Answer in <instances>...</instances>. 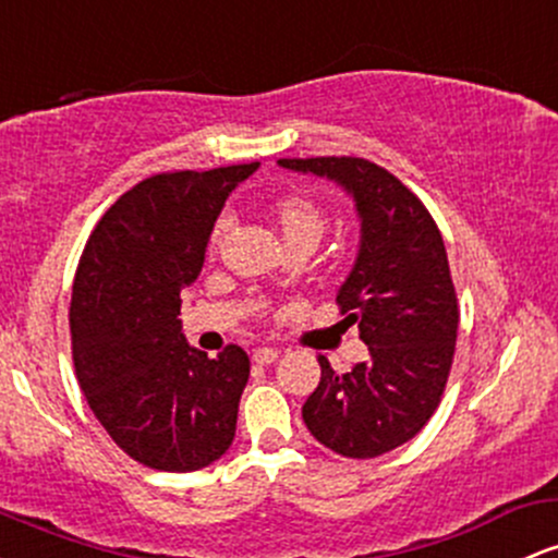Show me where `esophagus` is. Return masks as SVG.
Masks as SVG:
<instances>
[{
  "mask_svg": "<svg viewBox=\"0 0 558 558\" xmlns=\"http://www.w3.org/2000/svg\"><path fill=\"white\" fill-rule=\"evenodd\" d=\"M278 349H272V347H259V349H254V354H251V360H254V363H259V365H269V363H275V360H278Z\"/></svg>",
  "mask_w": 558,
  "mask_h": 558,
  "instance_id": "1",
  "label": "esophagus"
}]
</instances>
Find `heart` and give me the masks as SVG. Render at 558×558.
<instances>
[{"mask_svg": "<svg viewBox=\"0 0 558 558\" xmlns=\"http://www.w3.org/2000/svg\"><path fill=\"white\" fill-rule=\"evenodd\" d=\"M269 217H272L275 228L280 232V241H283V248L289 246H310L315 248L320 243V238L326 235L328 230V214L323 211V206L317 201H312L310 195L293 193V195H283L272 204L269 209ZM230 222L228 219H217L211 230V241L209 248L211 254H217L219 246L228 238Z\"/></svg>", "mask_w": 558, "mask_h": 558, "instance_id": "obj_1", "label": "heart"}]
</instances>
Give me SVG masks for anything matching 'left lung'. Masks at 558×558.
<instances>
[{"instance_id": "8db88e82", "label": "left lung", "mask_w": 558, "mask_h": 558, "mask_svg": "<svg viewBox=\"0 0 558 558\" xmlns=\"http://www.w3.org/2000/svg\"><path fill=\"white\" fill-rule=\"evenodd\" d=\"M280 167L344 187L360 217V248L336 302L368 360L320 384L302 408L310 434L344 458H376L413 439L439 405L458 336L448 251L432 214L387 169L352 156L280 158Z\"/></svg>"}]
</instances>
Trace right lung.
<instances>
[{
    "label": "right lung",
    "mask_w": 558,
    "mask_h": 558,
    "mask_svg": "<svg viewBox=\"0 0 558 558\" xmlns=\"http://www.w3.org/2000/svg\"><path fill=\"white\" fill-rule=\"evenodd\" d=\"M256 169L148 177L102 214L78 259L69 312L78 387L143 466L198 471L235 437L248 354L230 344L209 357L187 344L177 315L225 201Z\"/></svg>",
    "instance_id": "1"
}]
</instances>
